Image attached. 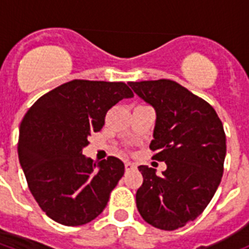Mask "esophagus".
Returning a JSON list of instances; mask_svg holds the SVG:
<instances>
[{
    "mask_svg": "<svg viewBox=\"0 0 249 249\" xmlns=\"http://www.w3.org/2000/svg\"><path fill=\"white\" fill-rule=\"evenodd\" d=\"M133 169H136V164L130 163V161H126V163H125V170L129 172V170H133Z\"/></svg>",
    "mask_w": 249,
    "mask_h": 249,
    "instance_id": "34e87169",
    "label": "esophagus"
}]
</instances>
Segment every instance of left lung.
<instances>
[{
	"label": "left lung",
	"instance_id": "1",
	"mask_svg": "<svg viewBox=\"0 0 249 249\" xmlns=\"http://www.w3.org/2000/svg\"><path fill=\"white\" fill-rule=\"evenodd\" d=\"M156 112L152 159L165 161L156 174L138 166L143 183L137 190L138 212L160 230L194 221L212 200L224 173L226 137L212 106L172 80L129 83Z\"/></svg>",
	"mask_w": 249,
	"mask_h": 249
}]
</instances>
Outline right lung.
Wrapping results in <instances>:
<instances>
[{
  "instance_id": "1",
  "label": "right lung",
  "mask_w": 249,
  "mask_h": 249,
  "mask_svg": "<svg viewBox=\"0 0 249 249\" xmlns=\"http://www.w3.org/2000/svg\"><path fill=\"white\" fill-rule=\"evenodd\" d=\"M124 83L72 80L37 99L19 129L18 156L41 209L66 226H80L103 212L124 176L115 156L94 163L83 155L88 138L105 125L117 102L132 98Z\"/></svg>"
}]
</instances>
